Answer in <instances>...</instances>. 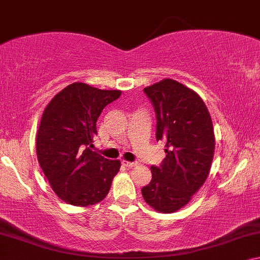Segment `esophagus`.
I'll return each mask as SVG.
<instances>
[{
  "label": "esophagus",
  "mask_w": 260,
  "mask_h": 260,
  "mask_svg": "<svg viewBox=\"0 0 260 260\" xmlns=\"http://www.w3.org/2000/svg\"><path fill=\"white\" fill-rule=\"evenodd\" d=\"M122 165L123 166H126V167H129V168H132V167H135L138 165V162H132V161H127V160H123L122 161Z\"/></svg>",
  "instance_id": "1"
}]
</instances>
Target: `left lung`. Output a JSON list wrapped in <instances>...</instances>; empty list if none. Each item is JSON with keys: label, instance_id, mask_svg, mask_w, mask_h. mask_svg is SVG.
<instances>
[{"label": "left lung", "instance_id": "1", "mask_svg": "<svg viewBox=\"0 0 260 260\" xmlns=\"http://www.w3.org/2000/svg\"><path fill=\"white\" fill-rule=\"evenodd\" d=\"M154 106L156 140L165 144L166 158L152 166V180L141 189L155 211L173 213L191 202L210 174L215 138L203 99L172 79L145 87Z\"/></svg>", "mask_w": 260, "mask_h": 260}]
</instances>
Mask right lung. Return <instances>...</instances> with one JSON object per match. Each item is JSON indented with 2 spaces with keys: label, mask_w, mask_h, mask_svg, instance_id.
<instances>
[{
  "label": "right lung",
  "mask_w": 260,
  "mask_h": 260,
  "mask_svg": "<svg viewBox=\"0 0 260 260\" xmlns=\"http://www.w3.org/2000/svg\"><path fill=\"white\" fill-rule=\"evenodd\" d=\"M121 90L99 89L83 82L64 87L43 111L36 154L50 187L62 202L87 207L102 202L120 170V160L90 151L96 121Z\"/></svg>",
  "instance_id": "obj_1"
}]
</instances>
